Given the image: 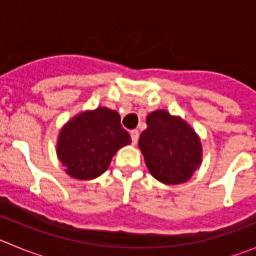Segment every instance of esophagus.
<instances>
[{"label":"esophagus","mask_w":256,"mask_h":256,"mask_svg":"<svg viewBox=\"0 0 256 256\" xmlns=\"http://www.w3.org/2000/svg\"><path fill=\"white\" fill-rule=\"evenodd\" d=\"M138 137H140V132L137 130H130V138H132V144H136L138 142Z\"/></svg>","instance_id":"esophagus-1"}]
</instances>
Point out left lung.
Masks as SVG:
<instances>
[{"label": "left lung", "mask_w": 256, "mask_h": 256, "mask_svg": "<svg viewBox=\"0 0 256 256\" xmlns=\"http://www.w3.org/2000/svg\"><path fill=\"white\" fill-rule=\"evenodd\" d=\"M146 123L138 146L150 173L165 184L188 180L201 162L198 134L186 122L165 110L151 112Z\"/></svg>", "instance_id": "obj_1"}]
</instances>
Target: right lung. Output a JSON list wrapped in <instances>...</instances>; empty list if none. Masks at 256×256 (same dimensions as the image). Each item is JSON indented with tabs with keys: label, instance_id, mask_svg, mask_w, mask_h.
Wrapping results in <instances>:
<instances>
[{
	"label": "right lung",
	"instance_id": "add662e5",
	"mask_svg": "<svg viewBox=\"0 0 256 256\" xmlns=\"http://www.w3.org/2000/svg\"><path fill=\"white\" fill-rule=\"evenodd\" d=\"M130 144L120 115L108 108L79 114L61 130L58 156L66 173L76 180H94L108 169L118 150Z\"/></svg>",
	"mask_w": 256,
	"mask_h": 256
}]
</instances>
